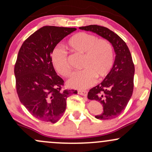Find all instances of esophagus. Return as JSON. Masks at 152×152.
<instances>
[{
	"label": "esophagus",
	"instance_id": "obj_1",
	"mask_svg": "<svg viewBox=\"0 0 152 152\" xmlns=\"http://www.w3.org/2000/svg\"><path fill=\"white\" fill-rule=\"evenodd\" d=\"M78 94H80V95L83 96H86L87 94H88V92H87V91H81V90H79V91H78Z\"/></svg>",
	"mask_w": 152,
	"mask_h": 152
}]
</instances>
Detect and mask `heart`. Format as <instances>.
<instances>
[{"label": "heart", "instance_id": "1", "mask_svg": "<svg viewBox=\"0 0 152 152\" xmlns=\"http://www.w3.org/2000/svg\"><path fill=\"white\" fill-rule=\"evenodd\" d=\"M67 46L73 53L83 56L82 69L74 73L68 80L71 88L85 89L94 84L96 76L106 77L112 69L114 62V53L112 45L106 39H97L94 35L78 33L70 38ZM51 62L54 69L63 76L70 74L71 68L67 54L64 50L56 48L51 55Z\"/></svg>", "mask_w": 152, "mask_h": 152}]
</instances>
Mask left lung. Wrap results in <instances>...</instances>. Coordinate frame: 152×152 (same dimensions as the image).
I'll return each mask as SVG.
<instances>
[{
	"mask_svg": "<svg viewBox=\"0 0 152 152\" xmlns=\"http://www.w3.org/2000/svg\"><path fill=\"white\" fill-rule=\"evenodd\" d=\"M79 29L91 31L105 38L111 43L116 53L112 69L102 83L91 88L88 99L102 104L99 119H111L119 116L125 109L134 89V65L126 43L109 28L97 25L82 26Z\"/></svg>",
	"mask_w": 152,
	"mask_h": 152,
	"instance_id": "8db88e82",
	"label": "left lung"
}]
</instances>
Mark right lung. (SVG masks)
I'll return each instance as SVG.
<instances>
[{
    "instance_id": "obj_1",
    "label": "right lung",
    "mask_w": 152,
    "mask_h": 152,
    "mask_svg": "<svg viewBox=\"0 0 152 152\" xmlns=\"http://www.w3.org/2000/svg\"><path fill=\"white\" fill-rule=\"evenodd\" d=\"M75 28L43 26L24 41L14 68L21 104L34 117L56 123L64 114L66 99L76 90H61L64 80L54 70L51 55L56 45Z\"/></svg>"
}]
</instances>
